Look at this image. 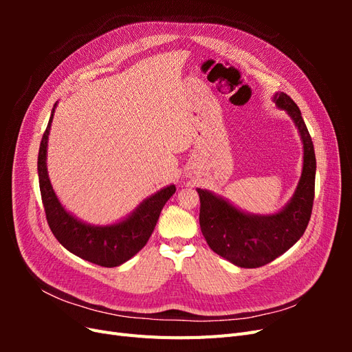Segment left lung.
Wrapping results in <instances>:
<instances>
[{"instance_id": "1", "label": "left lung", "mask_w": 352, "mask_h": 352, "mask_svg": "<svg viewBox=\"0 0 352 352\" xmlns=\"http://www.w3.org/2000/svg\"><path fill=\"white\" fill-rule=\"evenodd\" d=\"M272 100L291 117L302 144V172L291 199L272 214H254L228 198L197 188L199 226L208 247L243 269L261 267L289 250L304 235L313 210L316 154L311 136L298 105L285 92H274Z\"/></svg>"}]
</instances>
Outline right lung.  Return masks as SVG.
<instances>
[{"mask_svg": "<svg viewBox=\"0 0 352 352\" xmlns=\"http://www.w3.org/2000/svg\"><path fill=\"white\" fill-rule=\"evenodd\" d=\"M57 104L51 111L50 122L42 136L38 154V176L42 204L47 221L57 241L72 254L102 267H117L140 252L150 239L166 202L175 192V185H167L146 197L126 217L111 225H91L78 219L61 204L52 189L47 168L48 136Z\"/></svg>", "mask_w": 352, "mask_h": 352, "instance_id": "add662e5", "label": "right lung"}]
</instances>
